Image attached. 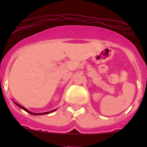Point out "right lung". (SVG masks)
I'll use <instances>...</instances> for the list:
<instances>
[{"instance_id": "1", "label": "right lung", "mask_w": 147, "mask_h": 147, "mask_svg": "<svg viewBox=\"0 0 147 147\" xmlns=\"http://www.w3.org/2000/svg\"><path fill=\"white\" fill-rule=\"evenodd\" d=\"M14 103L16 104V105H17L18 107H20V108H21V109H23V110H25V111H26V112H27L28 113L30 114V115H47V114H49V113H52V112H55V111L56 110V109H53V110L50 111V112H44V113H33V112H30V111H29V110H28V109H26V108L23 107V106H21V105H18V103H16V102H14Z\"/></svg>"}]
</instances>
